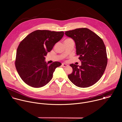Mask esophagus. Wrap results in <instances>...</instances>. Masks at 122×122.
<instances>
[{"instance_id": "obj_1", "label": "esophagus", "mask_w": 122, "mask_h": 122, "mask_svg": "<svg viewBox=\"0 0 122 122\" xmlns=\"http://www.w3.org/2000/svg\"><path fill=\"white\" fill-rule=\"evenodd\" d=\"M68 66V65H67V64L63 63V64H62V66H63V67H66V66Z\"/></svg>"}]
</instances>
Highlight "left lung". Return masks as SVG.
I'll return each instance as SVG.
<instances>
[{
    "mask_svg": "<svg viewBox=\"0 0 122 122\" xmlns=\"http://www.w3.org/2000/svg\"><path fill=\"white\" fill-rule=\"evenodd\" d=\"M66 35L75 43L76 55L81 66L71 64L72 72L68 78L74 85L86 88L95 84L103 75L107 65L106 47L102 40L86 28L66 31Z\"/></svg>",
    "mask_w": 122,
    "mask_h": 122,
    "instance_id": "obj_1",
    "label": "left lung"
}]
</instances>
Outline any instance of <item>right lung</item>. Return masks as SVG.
Returning <instances> with one entry per match:
<instances>
[{"label": "right lung", "instance_id": "1", "mask_svg": "<svg viewBox=\"0 0 122 122\" xmlns=\"http://www.w3.org/2000/svg\"><path fill=\"white\" fill-rule=\"evenodd\" d=\"M64 34L63 31L38 30L29 34L20 42L15 64L19 76L26 84L40 88L51 80L56 68L62 64L55 62L48 65L45 57Z\"/></svg>", "mask_w": 122, "mask_h": 122}]
</instances>
